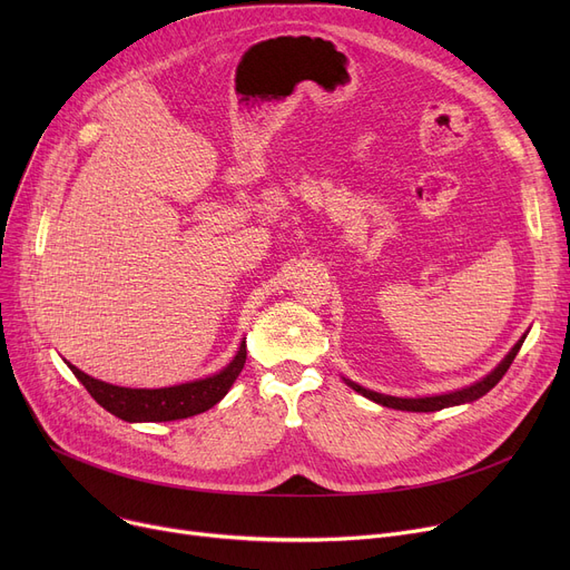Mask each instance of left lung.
I'll use <instances>...</instances> for the list:
<instances>
[{
  "mask_svg": "<svg viewBox=\"0 0 570 570\" xmlns=\"http://www.w3.org/2000/svg\"><path fill=\"white\" fill-rule=\"evenodd\" d=\"M524 337H527V335H522V340H520L511 351H508V355L503 357V361H501L485 379L475 381L473 385H466V387H462V391H455V393L432 395V397H393V395H381V393L367 391V387L357 385V383H353V381H348V379H344V381H346V385L353 387L355 393H361L363 397H367V400H372V402H376V404H381V406H387V409H397V411H423V413H428V411H441V409H448V406H458V404L475 402L478 397L488 395V393L492 391V387L503 379V374L508 372V367L513 365V361H515V355H518V351H520Z\"/></svg>",
  "mask_w": 570,
  "mask_h": 570,
  "instance_id": "8db88e82",
  "label": "left lung"
}]
</instances>
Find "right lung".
<instances>
[{"label":"right lung","instance_id":"add662e5","mask_svg":"<svg viewBox=\"0 0 570 570\" xmlns=\"http://www.w3.org/2000/svg\"><path fill=\"white\" fill-rule=\"evenodd\" d=\"M245 361L247 344L243 342L233 361L219 374L173 387H157V391H147V387H119L87 376L71 363L67 365L87 387V393L97 400V404H101L112 415L122 417L127 423H166L203 413L222 402L230 391L233 381L243 372Z\"/></svg>","mask_w":570,"mask_h":570}]
</instances>
